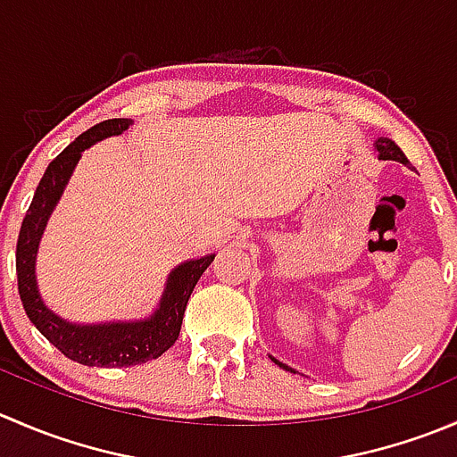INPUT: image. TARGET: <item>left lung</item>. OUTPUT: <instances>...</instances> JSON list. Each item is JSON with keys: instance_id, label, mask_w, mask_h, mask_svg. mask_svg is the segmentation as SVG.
Wrapping results in <instances>:
<instances>
[{"instance_id": "obj_1", "label": "left lung", "mask_w": 457, "mask_h": 457, "mask_svg": "<svg viewBox=\"0 0 457 457\" xmlns=\"http://www.w3.org/2000/svg\"><path fill=\"white\" fill-rule=\"evenodd\" d=\"M376 150H378V159H380V161H398V163L409 165V161H407V156H404V152L400 150V147L395 145V141H391L389 137H378V139H376ZM271 361H274L278 367H283L285 371H294L292 367L283 365V362L276 361V358H271Z\"/></svg>"}]
</instances>
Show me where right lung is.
Wrapping results in <instances>:
<instances>
[{"instance_id":"1","label":"right lung","mask_w":457,"mask_h":457,"mask_svg":"<svg viewBox=\"0 0 457 457\" xmlns=\"http://www.w3.org/2000/svg\"><path fill=\"white\" fill-rule=\"evenodd\" d=\"M132 126V119H108L84 135L77 137L53 163L46 168L35 196L29 207L20 238H17V283H20L21 305L30 322L46 340L54 345L71 361L87 367H132L159 358L179 338L187 301L199 283L203 271L210 267L216 254L190 258L174 267L165 280L163 294L150 316L141 320H108V322H72L54 314L46 305L37 285V252L50 214L57 207L79 163L81 154L96 141L119 137Z\"/></svg>"}]
</instances>
